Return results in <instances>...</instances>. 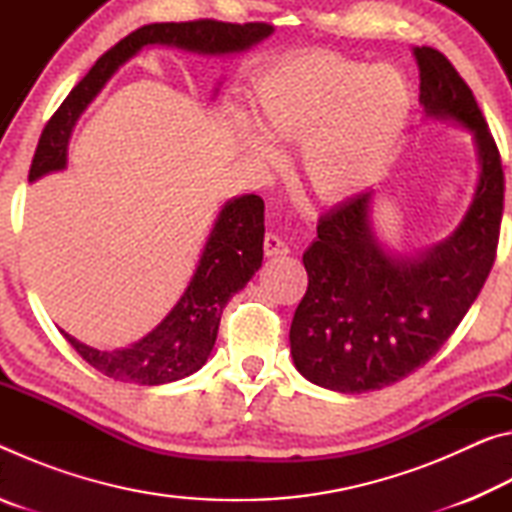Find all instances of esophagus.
Wrapping results in <instances>:
<instances>
[{
  "mask_svg": "<svg viewBox=\"0 0 512 512\" xmlns=\"http://www.w3.org/2000/svg\"><path fill=\"white\" fill-rule=\"evenodd\" d=\"M289 253V246L287 241L282 237H277L275 232H266L264 237V255L266 257H277V255H287Z\"/></svg>",
  "mask_w": 512,
  "mask_h": 512,
  "instance_id": "obj_1",
  "label": "esophagus"
}]
</instances>
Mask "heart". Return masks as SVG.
I'll return each instance as SVG.
<instances>
[{"instance_id": "1", "label": "heart", "mask_w": 512, "mask_h": 512, "mask_svg": "<svg viewBox=\"0 0 512 512\" xmlns=\"http://www.w3.org/2000/svg\"><path fill=\"white\" fill-rule=\"evenodd\" d=\"M257 128L232 110L239 140L262 167L282 162L273 142L302 144L305 185L323 201H343L375 180L411 117V88L400 69L309 54L264 72L253 85Z\"/></svg>"}]
</instances>
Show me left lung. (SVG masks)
I'll return each instance as SVG.
<instances>
[{"instance_id": "1", "label": "left lung", "mask_w": 512, "mask_h": 512, "mask_svg": "<svg viewBox=\"0 0 512 512\" xmlns=\"http://www.w3.org/2000/svg\"><path fill=\"white\" fill-rule=\"evenodd\" d=\"M427 117L472 131L479 183L454 235L422 257L384 250L370 225L372 192L332 207L318 221L305 262L309 287L289 341L302 377L339 393L379 391L424 366L454 334L497 257L504 169L472 90L431 47H415Z\"/></svg>"}]
</instances>
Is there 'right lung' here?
<instances>
[{
	"mask_svg": "<svg viewBox=\"0 0 512 512\" xmlns=\"http://www.w3.org/2000/svg\"><path fill=\"white\" fill-rule=\"evenodd\" d=\"M273 33L266 22L232 24L219 20L160 22L128 33L108 49L79 85L60 103L40 135L29 169V183L67 164V144L76 119L97 97L117 69L146 45H169L196 54H237L262 42ZM264 257V201L246 194L221 207L214 228L205 241L198 266L187 289L167 318L133 343L112 352L94 350L63 332L81 357L103 375L140 386H160L189 377L205 366L219 332L223 307L250 282Z\"/></svg>",
	"mask_w": 512,
	"mask_h": 512,
	"instance_id": "add662e5",
	"label": "right lung"
}]
</instances>
